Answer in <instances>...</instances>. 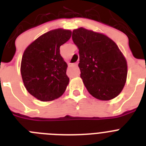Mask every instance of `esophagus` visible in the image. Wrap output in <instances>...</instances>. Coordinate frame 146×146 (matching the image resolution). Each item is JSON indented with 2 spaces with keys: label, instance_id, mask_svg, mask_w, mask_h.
<instances>
[{
  "label": "esophagus",
  "instance_id": "esophagus-1",
  "mask_svg": "<svg viewBox=\"0 0 146 146\" xmlns=\"http://www.w3.org/2000/svg\"><path fill=\"white\" fill-rule=\"evenodd\" d=\"M73 66H76V67H77V63H76V64H73Z\"/></svg>",
  "mask_w": 146,
  "mask_h": 146
}]
</instances>
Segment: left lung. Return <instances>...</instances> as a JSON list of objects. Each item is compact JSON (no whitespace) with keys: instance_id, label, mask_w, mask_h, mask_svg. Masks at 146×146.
Wrapping results in <instances>:
<instances>
[{"instance_id":"1","label":"left lung","mask_w":146,"mask_h":146,"mask_svg":"<svg viewBox=\"0 0 146 146\" xmlns=\"http://www.w3.org/2000/svg\"><path fill=\"white\" fill-rule=\"evenodd\" d=\"M79 50L80 77L91 96L102 101L118 96L127 77V62L118 45L102 33L81 28L72 32Z\"/></svg>"}]
</instances>
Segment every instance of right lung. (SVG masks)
Instances as JSON below:
<instances>
[{
  "label": "right lung",
  "instance_id": "add662e5",
  "mask_svg": "<svg viewBox=\"0 0 146 146\" xmlns=\"http://www.w3.org/2000/svg\"><path fill=\"white\" fill-rule=\"evenodd\" d=\"M72 36L70 30L58 28L44 33L28 45L21 60L20 72L25 88L42 102L61 96L69 85L67 66L60 47Z\"/></svg>",
  "mask_w": 146,
  "mask_h": 146
}]
</instances>
